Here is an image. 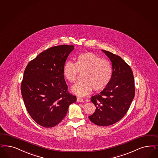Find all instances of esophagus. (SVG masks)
Instances as JSON below:
<instances>
[{"label": "esophagus", "instance_id": "34e87169", "mask_svg": "<svg viewBox=\"0 0 158 158\" xmlns=\"http://www.w3.org/2000/svg\"><path fill=\"white\" fill-rule=\"evenodd\" d=\"M83 99L81 98H80V97H78L77 98V101L78 102H83Z\"/></svg>", "mask_w": 158, "mask_h": 158}]
</instances>
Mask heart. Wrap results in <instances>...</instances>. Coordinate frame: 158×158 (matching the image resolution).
<instances>
[{
  "label": "heart",
  "instance_id": "obj_1",
  "mask_svg": "<svg viewBox=\"0 0 158 158\" xmlns=\"http://www.w3.org/2000/svg\"><path fill=\"white\" fill-rule=\"evenodd\" d=\"M112 64L106 60L92 52H84L78 55L76 63L66 62L63 73L68 81H76L79 73L82 74L81 81L76 84L71 90L78 96L89 94L94 89L101 91L107 87L112 77Z\"/></svg>",
  "mask_w": 158,
  "mask_h": 158
}]
</instances>
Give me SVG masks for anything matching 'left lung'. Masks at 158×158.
Wrapping results in <instances>:
<instances>
[{"label":"left lung","mask_w":158,"mask_h":158,"mask_svg":"<svg viewBox=\"0 0 158 158\" xmlns=\"http://www.w3.org/2000/svg\"><path fill=\"white\" fill-rule=\"evenodd\" d=\"M102 51L112 61V79L102 91L91 98L96 110L89 118L96 125L108 126L118 122L127 112L135 95V85L127 63L118 55Z\"/></svg>","instance_id":"left-lung-1"}]
</instances>
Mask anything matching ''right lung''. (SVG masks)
<instances>
[{
    "label": "right lung",
    "instance_id": "right-lung-1",
    "mask_svg": "<svg viewBox=\"0 0 158 158\" xmlns=\"http://www.w3.org/2000/svg\"><path fill=\"white\" fill-rule=\"evenodd\" d=\"M73 45L53 46L28 63L21 85L27 112L44 127H55L66 115L76 96L68 91L63 70Z\"/></svg>",
    "mask_w": 158,
    "mask_h": 158
}]
</instances>
